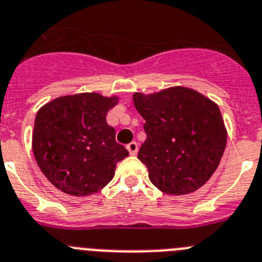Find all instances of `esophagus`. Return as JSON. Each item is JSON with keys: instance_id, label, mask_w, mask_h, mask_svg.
<instances>
[{"instance_id": "obj_1", "label": "esophagus", "mask_w": 262, "mask_h": 262, "mask_svg": "<svg viewBox=\"0 0 262 262\" xmlns=\"http://www.w3.org/2000/svg\"><path fill=\"white\" fill-rule=\"evenodd\" d=\"M126 149H128V151L132 154V156H136V154H137V151H138V144L136 142V141H133V142L128 144Z\"/></svg>"}]
</instances>
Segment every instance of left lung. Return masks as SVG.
<instances>
[{"label": "left lung", "instance_id": "left-lung-1", "mask_svg": "<svg viewBox=\"0 0 262 262\" xmlns=\"http://www.w3.org/2000/svg\"><path fill=\"white\" fill-rule=\"evenodd\" d=\"M133 103L145 120L146 141L138 159L146 165L150 182L167 195L202 187L217 169L227 145L219 106L187 87L136 92Z\"/></svg>", "mask_w": 262, "mask_h": 262}]
</instances>
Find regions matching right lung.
<instances>
[{
	"mask_svg": "<svg viewBox=\"0 0 262 262\" xmlns=\"http://www.w3.org/2000/svg\"><path fill=\"white\" fill-rule=\"evenodd\" d=\"M118 97L77 93L58 97L38 111L33 151L52 185L74 196L99 192L112 181L116 165L129 156L116 142L106 113Z\"/></svg>",
	"mask_w": 262,
	"mask_h": 262,
	"instance_id": "right-lung-1",
	"label": "right lung"
}]
</instances>
